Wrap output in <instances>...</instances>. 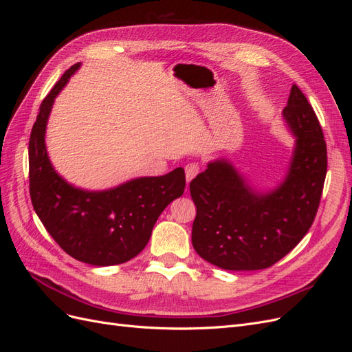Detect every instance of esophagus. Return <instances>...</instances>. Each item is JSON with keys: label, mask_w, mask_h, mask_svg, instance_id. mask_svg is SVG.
Returning a JSON list of instances; mask_svg holds the SVG:
<instances>
[{"label": "esophagus", "mask_w": 352, "mask_h": 352, "mask_svg": "<svg viewBox=\"0 0 352 352\" xmlns=\"http://www.w3.org/2000/svg\"><path fill=\"white\" fill-rule=\"evenodd\" d=\"M199 173V166L198 163H189L185 166V175H186V182L189 184L197 175Z\"/></svg>", "instance_id": "obj_1"}]
</instances>
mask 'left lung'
<instances>
[{"label": "left lung", "instance_id": "8db88e82", "mask_svg": "<svg viewBox=\"0 0 352 352\" xmlns=\"http://www.w3.org/2000/svg\"><path fill=\"white\" fill-rule=\"evenodd\" d=\"M283 119L295 150L283 182L254 190L226 160L208 163L190 180L197 206L192 245L199 257L225 270H261L292 251L311 228L327 170L322 126L302 91L292 85Z\"/></svg>", "mask_w": 352, "mask_h": 352}]
</instances>
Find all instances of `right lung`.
Segmentation results:
<instances>
[{"label": "right lung", "mask_w": 352, "mask_h": 352, "mask_svg": "<svg viewBox=\"0 0 352 352\" xmlns=\"http://www.w3.org/2000/svg\"><path fill=\"white\" fill-rule=\"evenodd\" d=\"M80 63L72 66L39 107L29 140V192L50 235L73 258L114 265L136 257L151 238L163 210L185 190V170L138 177L107 190H83L67 184L52 167L45 129L58 92Z\"/></svg>", "instance_id": "1"}]
</instances>
